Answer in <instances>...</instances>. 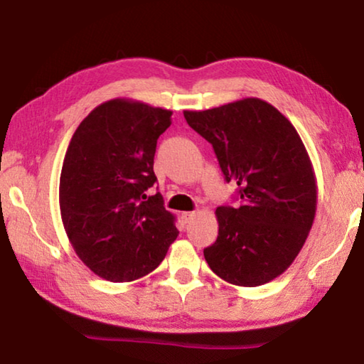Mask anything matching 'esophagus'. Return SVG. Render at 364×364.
<instances>
[{"label":"esophagus","mask_w":364,"mask_h":364,"mask_svg":"<svg viewBox=\"0 0 364 364\" xmlns=\"http://www.w3.org/2000/svg\"><path fill=\"white\" fill-rule=\"evenodd\" d=\"M194 217H196V212H183L181 213V218H183V221L184 223H191V221L194 220Z\"/></svg>","instance_id":"esophagus-1"}]
</instances>
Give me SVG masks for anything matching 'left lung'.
Returning <instances> with one entry per match:
<instances>
[{
    "label": "left lung",
    "instance_id": "obj_1",
    "mask_svg": "<svg viewBox=\"0 0 364 364\" xmlns=\"http://www.w3.org/2000/svg\"><path fill=\"white\" fill-rule=\"evenodd\" d=\"M183 114L213 146L242 200L215 212L218 237L204 249L208 267L234 286L267 284L291 267L315 220L318 186L305 146L292 123L258 97Z\"/></svg>",
    "mask_w": 364,
    "mask_h": 364
}]
</instances>
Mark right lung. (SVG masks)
Instances as JSON below:
<instances>
[{
    "instance_id": "obj_1",
    "label": "right lung",
    "mask_w": 364,
    "mask_h": 364,
    "mask_svg": "<svg viewBox=\"0 0 364 364\" xmlns=\"http://www.w3.org/2000/svg\"><path fill=\"white\" fill-rule=\"evenodd\" d=\"M171 110L117 97L95 107L67 147L59 181L64 230L80 260L112 282L156 269L178 236L154 186L157 139Z\"/></svg>"
}]
</instances>
